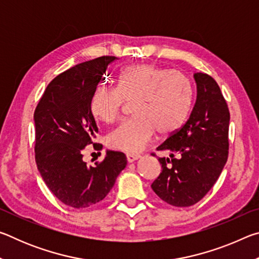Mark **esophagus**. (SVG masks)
Returning <instances> with one entry per match:
<instances>
[{"mask_svg": "<svg viewBox=\"0 0 259 259\" xmlns=\"http://www.w3.org/2000/svg\"><path fill=\"white\" fill-rule=\"evenodd\" d=\"M139 157H140L139 154H126V160H128L129 163H131V162L137 161Z\"/></svg>", "mask_w": 259, "mask_h": 259, "instance_id": "esophagus-1", "label": "esophagus"}]
</instances>
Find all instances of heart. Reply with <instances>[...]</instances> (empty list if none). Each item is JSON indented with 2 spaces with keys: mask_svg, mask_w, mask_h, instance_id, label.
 Returning <instances> with one entry per match:
<instances>
[{
  "mask_svg": "<svg viewBox=\"0 0 259 259\" xmlns=\"http://www.w3.org/2000/svg\"><path fill=\"white\" fill-rule=\"evenodd\" d=\"M194 87L185 73L137 64L121 72L117 87L99 85L90 97L96 120L111 124L121 116L125 103H135V119L125 121L107 137L112 148L126 153L143 151L154 137L179 130L190 115Z\"/></svg>",
  "mask_w": 259,
  "mask_h": 259,
  "instance_id": "heart-1",
  "label": "heart"
}]
</instances>
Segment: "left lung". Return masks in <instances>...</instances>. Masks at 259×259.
<instances>
[{"instance_id": "8db88e82", "label": "left lung", "mask_w": 259, "mask_h": 259, "mask_svg": "<svg viewBox=\"0 0 259 259\" xmlns=\"http://www.w3.org/2000/svg\"><path fill=\"white\" fill-rule=\"evenodd\" d=\"M194 80L196 102L190 117L156 148L169 151L170 159L159 157L162 171L152 190L174 207L199 202L217 182L229 156L230 111L224 96L208 74L195 73Z\"/></svg>"}]
</instances>
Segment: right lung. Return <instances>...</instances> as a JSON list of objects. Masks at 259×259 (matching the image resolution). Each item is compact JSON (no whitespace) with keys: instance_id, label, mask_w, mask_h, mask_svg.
<instances>
[{"instance_id":"1","label":"right lung","mask_w":259,"mask_h":259,"mask_svg":"<svg viewBox=\"0 0 259 259\" xmlns=\"http://www.w3.org/2000/svg\"><path fill=\"white\" fill-rule=\"evenodd\" d=\"M115 59L98 57L59 74L35 108V162L49 190L68 207L84 209L100 202L126 165L124 153L115 151H107L95 165L83 161L88 145L100 146L94 142L98 128L90 97Z\"/></svg>"}]
</instances>
